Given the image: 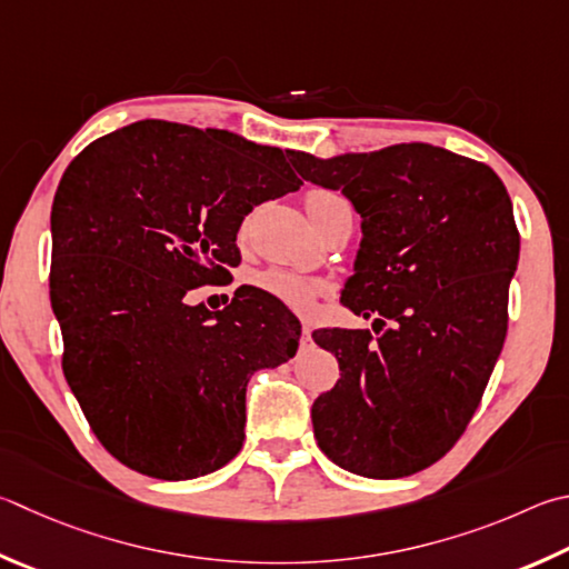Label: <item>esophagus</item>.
I'll list each match as a JSON object with an SVG mask.
<instances>
[{
  "mask_svg": "<svg viewBox=\"0 0 569 569\" xmlns=\"http://www.w3.org/2000/svg\"><path fill=\"white\" fill-rule=\"evenodd\" d=\"M301 336H303V343H308V340H311V328H308L306 323H303V328H301Z\"/></svg>",
  "mask_w": 569,
  "mask_h": 569,
  "instance_id": "esophagus-1",
  "label": "esophagus"
}]
</instances>
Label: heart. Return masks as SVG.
I'll return each mask as SVG.
<instances>
[{
	"label": "heart",
	"instance_id": "1",
	"mask_svg": "<svg viewBox=\"0 0 569 569\" xmlns=\"http://www.w3.org/2000/svg\"><path fill=\"white\" fill-rule=\"evenodd\" d=\"M350 206L343 196L336 191H326V189H316L306 196V211L311 216V221L323 229L328 219L340 209ZM256 286L261 288L263 293L273 296L281 301L283 306L293 308V311L308 313L313 311V306L320 296L326 293V286L320 281H313V278L298 276L291 271H281V268H271V271H261L256 276Z\"/></svg>",
	"mask_w": 569,
	"mask_h": 569
}]
</instances>
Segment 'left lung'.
<instances>
[{"mask_svg": "<svg viewBox=\"0 0 569 569\" xmlns=\"http://www.w3.org/2000/svg\"><path fill=\"white\" fill-rule=\"evenodd\" d=\"M363 219L343 306L373 330H316L340 380L313 402L320 450L363 478H406L456 446L508 333L520 256L510 196L488 163L430 143L296 161Z\"/></svg>", "mask_w": 569, "mask_h": 569, "instance_id": "left-lung-1", "label": "left lung"}]
</instances>
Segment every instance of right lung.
Here are the masks:
<instances>
[{"instance_id":"add662e5","label":"right lung","mask_w":569,"mask_h":569,"mask_svg":"<svg viewBox=\"0 0 569 569\" xmlns=\"http://www.w3.org/2000/svg\"><path fill=\"white\" fill-rule=\"evenodd\" d=\"M298 151L219 129L137 121L69 163L51 203V308L61 370L101 446L141 475L191 480L243 446L246 386L296 356L281 301L231 281L243 216L303 181Z\"/></svg>"}]
</instances>
